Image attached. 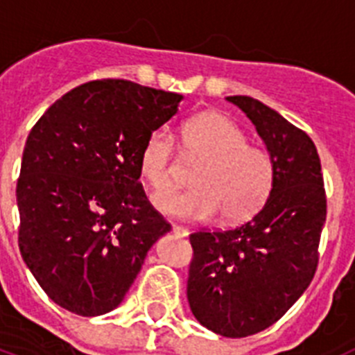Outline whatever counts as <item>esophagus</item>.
Instances as JSON below:
<instances>
[{"label":"esophagus","mask_w":355,"mask_h":355,"mask_svg":"<svg viewBox=\"0 0 355 355\" xmlns=\"http://www.w3.org/2000/svg\"><path fill=\"white\" fill-rule=\"evenodd\" d=\"M172 233H174L175 236L184 238V236H188V229H187V227H183V225L174 224V225H172Z\"/></svg>","instance_id":"esophagus-1"}]
</instances>
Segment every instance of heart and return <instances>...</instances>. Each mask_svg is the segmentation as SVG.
<instances>
[{
    "label": "heart",
    "instance_id": "b5f03b06",
    "mask_svg": "<svg viewBox=\"0 0 355 355\" xmlns=\"http://www.w3.org/2000/svg\"><path fill=\"white\" fill-rule=\"evenodd\" d=\"M183 156L197 163V188L171 193L181 167L174 156L171 135L158 130L140 150L139 172L159 211L184 220H209L218 213L227 224L252 218L268 202L277 180V165L268 149L247 144L236 122L216 112H202L183 124Z\"/></svg>",
    "mask_w": 355,
    "mask_h": 355
}]
</instances>
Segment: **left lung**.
<instances>
[{"label": "left lung", "instance_id": "obj_1", "mask_svg": "<svg viewBox=\"0 0 355 355\" xmlns=\"http://www.w3.org/2000/svg\"><path fill=\"white\" fill-rule=\"evenodd\" d=\"M229 103L247 114L277 165L270 199L250 220L190 234L187 295L200 324L245 338L275 324L315 277L327 215L324 175L313 140L247 96Z\"/></svg>", "mask_w": 355, "mask_h": 355}]
</instances>
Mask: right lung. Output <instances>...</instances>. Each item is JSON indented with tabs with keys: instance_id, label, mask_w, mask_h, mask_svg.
<instances>
[{
	"instance_id": "1",
	"label": "right lung",
	"mask_w": 355,
	"mask_h": 355,
	"mask_svg": "<svg viewBox=\"0 0 355 355\" xmlns=\"http://www.w3.org/2000/svg\"><path fill=\"white\" fill-rule=\"evenodd\" d=\"M181 99L128 80H96L62 96L31 128L15 190L19 250L67 311L115 309L147 250L171 231L144 192L139 159Z\"/></svg>"
}]
</instances>
